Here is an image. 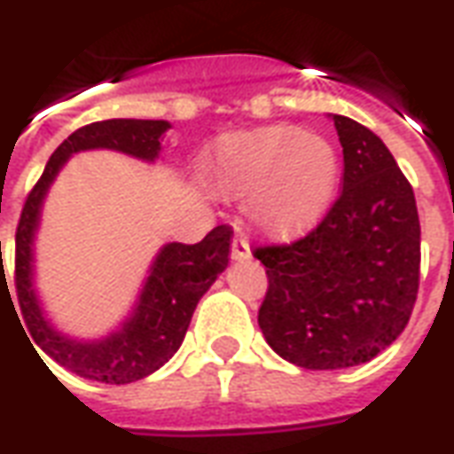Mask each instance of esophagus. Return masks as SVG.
Here are the masks:
<instances>
[{
	"mask_svg": "<svg viewBox=\"0 0 454 454\" xmlns=\"http://www.w3.org/2000/svg\"><path fill=\"white\" fill-rule=\"evenodd\" d=\"M253 255L250 253V246H247V240L243 236H236L233 238V243H231V257L240 262V260H247V257Z\"/></svg>",
	"mask_w": 454,
	"mask_h": 454,
	"instance_id": "obj_1",
	"label": "esophagus"
}]
</instances>
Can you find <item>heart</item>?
Wrapping results in <instances>:
<instances>
[{
  "mask_svg": "<svg viewBox=\"0 0 454 454\" xmlns=\"http://www.w3.org/2000/svg\"><path fill=\"white\" fill-rule=\"evenodd\" d=\"M208 179L226 197H250L265 233L294 238L331 208L340 179L335 148L296 126L228 133L208 158Z\"/></svg>",
  "mask_w": 454,
  "mask_h": 454,
  "instance_id": "obj_1",
  "label": "heart"
}]
</instances>
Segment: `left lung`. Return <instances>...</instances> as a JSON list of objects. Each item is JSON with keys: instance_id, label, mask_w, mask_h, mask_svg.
<instances>
[{"instance_id": "left-lung-1", "label": "left lung", "mask_w": 454, "mask_h": 454, "mask_svg": "<svg viewBox=\"0 0 454 454\" xmlns=\"http://www.w3.org/2000/svg\"><path fill=\"white\" fill-rule=\"evenodd\" d=\"M342 192L324 221L289 246L255 247L267 294L257 311L270 348L304 370L370 362L406 328L419 294L420 223L389 148L333 114Z\"/></svg>"}]
</instances>
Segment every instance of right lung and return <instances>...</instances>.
Masks as SVG:
<instances>
[{
  "instance_id": "add662e5",
  "label": "right lung",
  "mask_w": 454,
  "mask_h": 454,
  "mask_svg": "<svg viewBox=\"0 0 454 454\" xmlns=\"http://www.w3.org/2000/svg\"><path fill=\"white\" fill-rule=\"evenodd\" d=\"M168 129V121L143 119L94 121L90 126L77 129L51 155L43 175L28 192L21 208V218L16 226L14 285L26 328L51 360L84 380L130 384L160 370L179 350L199 299L207 294L208 286L216 282V277L228 265L233 236L231 226H216L194 246H165L150 267V277L145 279L130 318L104 340L82 342L58 333L38 306V296L34 292V236L45 192L53 184L65 160L73 153L94 148L119 150L133 158L155 160L160 153V136Z\"/></svg>"
}]
</instances>
